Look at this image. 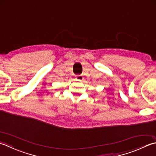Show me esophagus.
Here are the masks:
<instances>
[{
	"instance_id": "obj_1",
	"label": "esophagus",
	"mask_w": 156,
	"mask_h": 156,
	"mask_svg": "<svg viewBox=\"0 0 156 156\" xmlns=\"http://www.w3.org/2000/svg\"><path fill=\"white\" fill-rule=\"evenodd\" d=\"M76 79H77V80L81 81V80H83V77L81 75H78L76 76Z\"/></svg>"
}]
</instances>
